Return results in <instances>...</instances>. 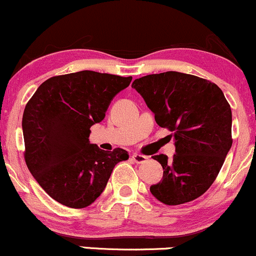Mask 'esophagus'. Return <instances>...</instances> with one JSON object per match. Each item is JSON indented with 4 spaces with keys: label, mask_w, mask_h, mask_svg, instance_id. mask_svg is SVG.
<instances>
[{
    "label": "esophagus",
    "mask_w": 256,
    "mask_h": 256,
    "mask_svg": "<svg viewBox=\"0 0 256 256\" xmlns=\"http://www.w3.org/2000/svg\"><path fill=\"white\" fill-rule=\"evenodd\" d=\"M132 160H134L136 164H144L146 161L148 160V158L144 156V155H140V154H137V152H134V154H132Z\"/></svg>",
    "instance_id": "34e87169"
}]
</instances>
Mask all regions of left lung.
Listing matches in <instances>:
<instances>
[{
    "label": "left lung",
    "mask_w": 256,
    "mask_h": 256,
    "mask_svg": "<svg viewBox=\"0 0 256 256\" xmlns=\"http://www.w3.org/2000/svg\"><path fill=\"white\" fill-rule=\"evenodd\" d=\"M132 88L155 114V122L174 137L176 154L152 156L164 168L150 192L168 206L200 198L210 189L232 146V113L216 84L168 71L134 79Z\"/></svg>",
    "instance_id": "8db88e82"
}]
</instances>
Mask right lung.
Masks as SVG:
<instances>
[{"mask_svg":"<svg viewBox=\"0 0 256 256\" xmlns=\"http://www.w3.org/2000/svg\"><path fill=\"white\" fill-rule=\"evenodd\" d=\"M132 77L80 71L46 79L22 116L25 161L43 190L61 204L84 208L101 195L128 152H104L89 140L112 100Z\"/></svg>","mask_w":256,"mask_h":256,"instance_id":"right-lung-1","label":"right lung"}]
</instances>
